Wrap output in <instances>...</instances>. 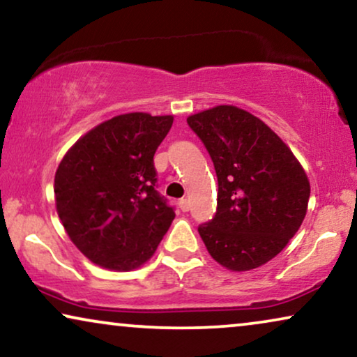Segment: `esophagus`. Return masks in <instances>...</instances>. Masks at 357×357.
Wrapping results in <instances>:
<instances>
[{
    "mask_svg": "<svg viewBox=\"0 0 357 357\" xmlns=\"http://www.w3.org/2000/svg\"><path fill=\"white\" fill-rule=\"evenodd\" d=\"M179 208L183 210V212H188L189 210V200L188 199H179Z\"/></svg>",
    "mask_w": 357,
    "mask_h": 357,
    "instance_id": "1",
    "label": "esophagus"
}]
</instances>
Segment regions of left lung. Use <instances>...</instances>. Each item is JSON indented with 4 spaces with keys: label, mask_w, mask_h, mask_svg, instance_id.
Returning <instances> with one entry per match:
<instances>
[{
    "label": "left lung",
    "mask_w": 357,
    "mask_h": 357,
    "mask_svg": "<svg viewBox=\"0 0 357 357\" xmlns=\"http://www.w3.org/2000/svg\"><path fill=\"white\" fill-rule=\"evenodd\" d=\"M218 178L215 218L199 234L231 272L262 267L286 248L307 212L310 183L291 149L262 119L233 105L188 118Z\"/></svg>",
    "instance_id": "obj_1"
}]
</instances>
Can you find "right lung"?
<instances>
[{
	"label": "right lung",
	"instance_id": "add662e5",
	"mask_svg": "<svg viewBox=\"0 0 357 357\" xmlns=\"http://www.w3.org/2000/svg\"><path fill=\"white\" fill-rule=\"evenodd\" d=\"M172 114H118L85 132L54 174V202L74 245L98 267L130 272L157 250L173 208L155 190L153 155Z\"/></svg>",
	"mask_w": 357,
	"mask_h": 357
}]
</instances>
